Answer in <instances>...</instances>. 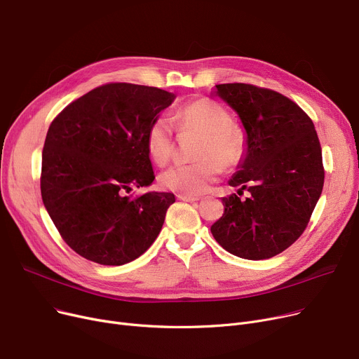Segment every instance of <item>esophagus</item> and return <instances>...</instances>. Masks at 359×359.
I'll list each match as a JSON object with an SVG mask.
<instances>
[{
	"mask_svg": "<svg viewBox=\"0 0 359 359\" xmlns=\"http://www.w3.org/2000/svg\"><path fill=\"white\" fill-rule=\"evenodd\" d=\"M177 199H179V201H183V202H198L201 198H199V196H186V195H177Z\"/></svg>",
	"mask_w": 359,
	"mask_h": 359,
	"instance_id": "esophagus-1",
	"label": "esophagus"
}]
</instances>
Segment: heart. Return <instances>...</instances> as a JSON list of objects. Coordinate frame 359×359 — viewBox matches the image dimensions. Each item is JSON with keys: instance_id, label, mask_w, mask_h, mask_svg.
I'll list each match as a JSON object with an SVG mask.
<instances>
[{"instance_id": "b5f03b06", "label": "heart", "mask_w": 359, "mask_h": 359, "mask_svg": "<svg viewBox=\"0 0 359 359\" xmlns=\"http://www.w3.org/2000/svg\"><path fill=\"white\" fill-rule=\"evenodd\" d=\"M182 133L202 135L192 164H175L164 170L160 186L186 196H198L217 182L222 167L233 169L244 160L245 137L232 126L229 112L218 102L201 98L179 108L175 114ZM146 147L157 164H165L173 156V127L164 116H157L146 133Z\"/></svg>"}]
</instances>
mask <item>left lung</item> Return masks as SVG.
Segmentation results:
<instances>
[{
	"instance_id": "8db88e82",
	"label": "left lung",
	"mask_w": 359,
	"mask_h": 359,
	"mask_svg": "<svg viewBox=\"0 0 359 359\" xmlns=\"http://www.w3.org/2000/svg\"><path fill=\"white\" fill-rule=\"evenodd\" d=\"M215 88L245 130L247 151L228 183L250 196L222 198L224 215L210 232L236 257L271 258L303 233L320 198V142L312 119L284 95L248 83Z\"/></svg>"
}]
</instances>
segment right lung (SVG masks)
Returning <instances> with one entry per match:
<instances>
[{"label":"right lung","instance_id":"1","mask_svg":"<svg viewBox=\"0 0 359 359\" xmlns=\"http://www.w3.org/2000/svg\"><path fill=\"white\" fill-rule=\"evenodd\" d=\"M175 93L108 83L69 104L47 131L41 199L65 243L86 259L123 266L144 254L175 195L126 196L154 180L146 133Z\"/></svg>","mask_w":359,"mask_h":359}]
</instances>
